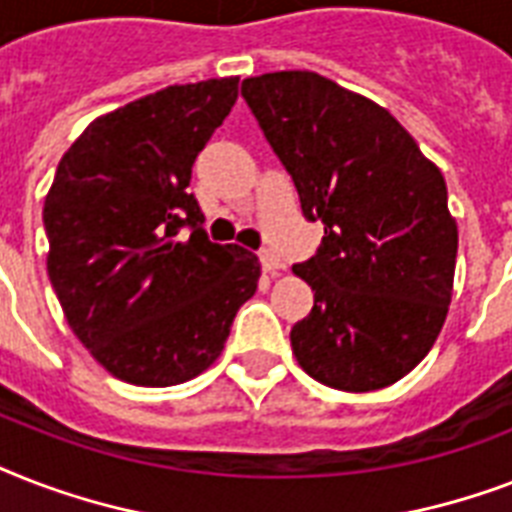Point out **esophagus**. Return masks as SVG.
Here are the masks:
<instances>
[{
  "label": "esophagus",
  "instance_id": "1",
  "mask_svg": "<svg viewBox=\"0 0 512 512\" xmlns=\"http://www.w3.org/2000/svg\"><path fill=\"white\" fill-rule=\"evenodd\" d=\"M260 265H263V271L271 273V276H276V273L284 268V263L279 260V255H276V252H271V249H260Z\"/></svg>",
  "mask_w": 512,
  "mask_h": 512
}]
</instances>
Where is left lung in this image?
Returning <instances> with one entry per match:
<instances>
[{
	"label": "left lung",
	"mask_w": 512,
	"mask_h": 512,
	"mask_svg": "<svg viewBox=\"0 0 512 512\" xmlns=\"http://www.w3.org/2000/svg\"><path fill=\"white\" fill-rule=\"evenodd\" d=\"M308 220L324 223L292 271L313 308L289 340L297 364L329 388L366 393L409 374L433 348L452 303L457 223L444 175L364 95L313 71L241 82Z\"/></svg>",
	"instance_id": "obj_1"
}]
</instances>
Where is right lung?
<instances>
[{
    "label": "right lung",
    "mask_w": 512,
    "mask_h": 512,
    "mask_svg": "<svg viewBox=\"0 0 512 512\" xmlns=\"http://www.w3.org/2000/svg\"><path fill=\"white\" fill-rule=\"evenodd\" d=\"M239 98V76L175 84L100 116L44 199L47 273L68 327L108 372L167 388L223 350L255 295L257 255L215 244L191 170Z\"/></svg>",
    "instance_id": "add662e5"
}]
</instances>
